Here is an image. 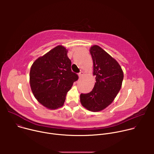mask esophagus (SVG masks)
<instances>
[{
  "label": "esophagus",
  "mask_w": 154,
  "mask_h": 154,
  "mask_svg": "<svg viewBox=\"0 0 154 154\" xmlns=\"http://www.w3.org/2000/svg\"><path fill=\"white\" fill-rule=\"evenodd\" d=\"M83 74H84V72H83V71H81V72L79 74V77L80 78V77H82L83 75Z\"/></svg>",
  "instance_id": "1"
}]
</instances>
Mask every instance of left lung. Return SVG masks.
I'll list each match as a JSON object with an SVG mask.
<instances>
[{"mask_svg": "<svg viewBox=\"0 0 154 154\" xmlns=\"http://www.w3.org/2000/svg\"><path fill=\"white\" fill-rule=\"evenodd\" d=\"M96 83L93 90L81 94V104L88 110L97 112L110 105L121 90L123 71L118 62L97 45L90 48Z\"/></svg>", "mask_w": 154, "mask_h": 154, "instance_id": "left-lung-1", "label": "left lung"}]
</instances>
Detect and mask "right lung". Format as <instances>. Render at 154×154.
<instances>
[{"label": "right lung", "instance_id": "1", "mask_svg": "<svg viewBox=\"0 0 154 154\" xmlns=\"http://www.w3.org/2000/svg\"><path fill=\"white\" fill-rule=\"evenodd\" d=\"M68 50L58 45L32 64L30 71V85L36 99L50 109L61 107L67 93L77 74L71 71V61Z\"/></svg>", "mask_w": 154, "mask_h": 154}]
</instances>
